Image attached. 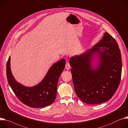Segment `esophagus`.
<instances>
[{
  "label": "esophagus",
  "mask_w": 128,
  "mask_h": 128,
  "mask_svg": "<svg viewBox=\"0 0 128 128\" xmlns=\"http://www.w3.org/2000/svg\"><path fill=\"white\" fill-rule=\"evenodd\" d=\"M65 68L66 70H69L70 68H71V66H70V64H69V62H68V61L66 62V66H65Z\"/></svg>",
  "instance_id": "obj_1"
}]
</instances>
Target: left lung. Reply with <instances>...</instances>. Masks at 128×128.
<instances>
[{
  "mask_svg": "<svg viewBox=\"0 0 128 128\" xmlns=\"http://www.w3.org/2000/svg\"><path fill=\"white\" fill-rule=\"evenodd\" d=\"M95 55L99 60L97 68L92 62ZM69 62L75 91L80 100L96 104L111 99L120 82L122 69L120 51L113 37L106 32L92 48L71 57Z\"/></svg>",
  "mask_w": 128,
  "mask_h": 128,
  "instance_id": "8db88e82",
  "label": "left lung"
}]
</instances>
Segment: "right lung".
I'll list each match as a JSON object with an SVG mask.
<instances>
[{"mask_svg": "<svg viewBox=\"0 0 128 128\" xmlns=\"http://www.w3.org/2000/svg\"><path fill=\"white\" fill-rule=\"evenodd\" d=\"M10 60V56L6 64L7 79L20 102L31 108H42L52 104L56 96L58 80L65 66L64 59L53 64L42 80L32 87L24 86L16 81L11 72Z\"/></svg>", "mask_w": 128, "mask_h": 128, "instance_id": "obj_1", "label": "right lung"}]
</instances>
